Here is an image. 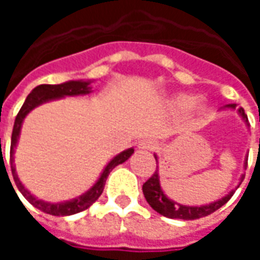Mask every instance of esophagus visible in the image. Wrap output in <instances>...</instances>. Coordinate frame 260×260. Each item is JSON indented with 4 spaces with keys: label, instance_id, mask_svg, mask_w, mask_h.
Masks as SVG:
<instances>
[{
    "label": "esophagus",
    "instance_id": "obj_1",
    "mask_svg": "<svg viewBox=\"0 0 260 260\" xmlns=\"http://www.w3.org/2000/svg\"><path fill=\"white\" fill-rule=\"evenodd\" d=\"M138 147L142 150H154L157 147V143L153 141V139H142L138 143Z\"/></svg>",
    "mask_w": 260,
    "mask_h": 260
}]
</instances>
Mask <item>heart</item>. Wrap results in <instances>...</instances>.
Returning <instances> with one entry per match:
<instances>
[{"label":"heart","mask_w":260,"mask_h":260,"mask_svg":"<svg viewBox=\"0 0 260 260\" xmlns=\"http://www.w3.org/2000/svg\"><path fill=\"white\" fill-rule=\"evenodd\" d=\"M196 97L192 96V94H181L175 99V104H177V107L182 108V110H186V108H189L193 106V103H195Z\"/></svg>","instance_id":"obj_1"}]
</instances>
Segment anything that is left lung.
<instances>
[{
	"label": "left lung",
	"mask_w": 260,
	"mask_h": 260,
	"mask_svg": "<svg viewBox=\"0 0 260 260\" xmlns=\"http://www.w3.org/2000/svg\"><path fill=\"white\" fill-rule=\"evenodd\" d=\"M229 108H235V104H229L227 106ZM238 113L242 117V119L248 124V118H246V114L244 113V110L240 108ZM154 158L157 161V156L154 154ZM248 164V158H245V163L244 166L246 167ZM245 175L241 177V182L244 180ZM142 191H143V195L146 198L147 203L156 210L157 213H160L161 216H166L169 218H181V220H196V218L205 217V216H209L212 214L213 212H216L217 209L225 205L227 202L230 201V198L234 195L235 191H231L229 195H225L221 199L218 201H214L209 205H203V206H185V205H180L177 202L171 201L167 196L164 195L163 189L160 186V177H158V170L154 171V174L149 178V180L143 184L142 186Z\"/></svg>",
	"instance_id": "left-lung-1"
}]
</instances>
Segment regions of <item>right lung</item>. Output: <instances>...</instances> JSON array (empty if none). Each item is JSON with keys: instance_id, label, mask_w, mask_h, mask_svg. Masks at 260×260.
<instances>
[{"instance_id": "add662e5", "label": "right lung", "mask_w": 260, "mask_h": 260, "mask_svg": "<svg viewBox=\"0 0 260 260\" xmlns=\"http://www.w3.org/2000/svg\"><path fill=\"white\" fill-rule=\"evenodd\" d=\"M90 80H68L61 85H40L35 87L29 96L26 97L23 106L19 110V113L15 118L14 131H12V138H11V171H12V177H14L15 184L18 186L20 193L25 196V199L33 206L40 209L42 212L47 213V214H53V216H71L75 213H79L86 210L87 207L93 205L94 202L99 199V196L103 193L104 185H106V180H107L108 174L111 173L114 167H117L118 164H122L126 161L128 158L132 156L134 149H126L124 152L117 154L115 157L106 166V169L103 170L100 178L97 180L94 185L91 186L90 189L85 192L83 195L75 198L72 201L61 202V203H50V202H44L42 199H37L36 196H33L30 192L26 189L23 184L20 182L16 174V170L14 166V150L19 139L20 128H22V122L27 114L30 113L31 110L37 106H40L43 103H47L50 100H55V99H61L65 96H79V94H87L90 93Z\"/></svg>"}]
</instances>
